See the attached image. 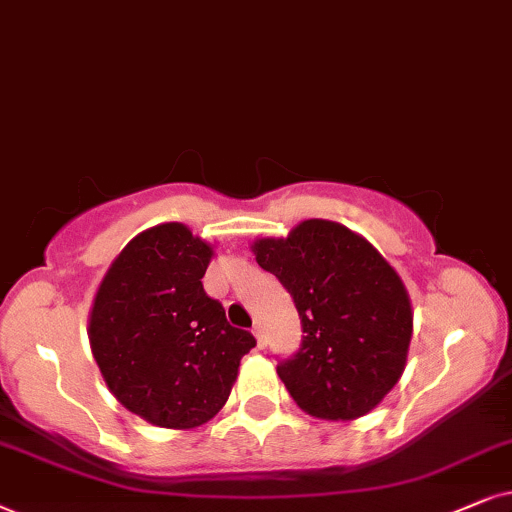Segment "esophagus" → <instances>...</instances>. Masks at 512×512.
I'll use <instances>...</instances> for the list:
<instances>
[{
  "label": "esophagus",
  "mask_w": 512,
  "mask_h": 512,
  "mask_svg": "<svg viewBox=\"0 0 512 512\" xmlns=\"http://www.w3.org/2000/svg\"><path fill=\"white\" fill-rule=\"evenodd\" d=\"M252 335H255V339H257V346H260V349H264V346H267V337H264L262 325H255V327H252Z\"/></svg>",
  "instance_id": "1"
}]
</instances>
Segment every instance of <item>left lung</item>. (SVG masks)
Returning a JSON list of instances; mask_svg holds the SVG:
<instances>
[{
  "instance_id": "1",
  "label": "left lung",
  "mask_w": 512,
  "mask_h": 512,
  "mask_svg": "<svg viewBox=\"0 0 512 512\" xmlns=\"http://www.w3.org/2000/svg\"><path fill=\"white\" fill-rule=\"evenodd\" d=\"M252 252L302 320V344L276 367L292 400L318 419L363 417L405 370L412 306L400 276L363 236L327 220L262 238Z\"/></svg>"
}]
</instances>
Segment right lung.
I'll return each instance as SVG.
<instances>
[{
	"label": "right lung",
	"mask_w": 512,
	"mask_h": 512,
	"mask_svg": "<svg viewBox=\"0 0 512 512\" xmlns=\"http://www.w3.org/2000/svg\"><path fill=\"white\" fill-rule=\"evenodd\" d=\"M210 257L213 248L185 224H159L121 250L95 295V363L119 403L149 424L194 428L213 419L257 344L203 290Z\"/></svg>",
	"instance_id": "obj_1"
}]
</instances>
